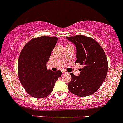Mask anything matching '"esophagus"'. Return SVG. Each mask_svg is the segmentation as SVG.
I'll use <instances>...</instances> for the list:
<instances>
[{"instance_id": "obj_1", "label": "esophagus", "mask_w": 123, "mask_h": 123, "mask_svg": "<svg viewBox=\"0 0 123 123\" xmlns=\"http://www.w3.org/2000/svg\"><path fill=\"white\" fill-rule=\"evenodd\" d=\"M62 73H65H65H67V72L66 71H65V70H62Z\"/></svg>"}]
</instances>
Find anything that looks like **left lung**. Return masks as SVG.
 <instances>
[{
  "label": "left lung",
  "instance_id": "1",
  "mask_svg": "<svg viewBox=\"0 0 123 123\" xmlns=\"http://www.w3.org/2000/svg\"><path fill=\"white\" fill-rule=\"evenodd\" d=\"M68 40L76 47L75 63L83 65L80 74L75 76L70 73L71 81L68 84L72 93L81 97L96 92L106 78L108 61L104 50L92 38L83 35L67 37Z\"/></svg>",
  "mask_w": 123,
  "mask_h": 123
}]
</instances>
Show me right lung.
<instances>
[{
	"instance_id": "add662e5",
	"label": "right lung",
	"mask_w": 123,
	"mask_h": 123,
	"mask_svg": "<svg viewBox=\"0 0 123 123\" xmlns=\"http://www.w3.org/2000/svg\"><path fill=\"white\" fill-rule=\"evenodd\" d=\"M58 41L57 37L42 36L28 42L19 55V81L30 96L43 98L50 95L62 72L47 69L46 64Z\"/></svg>"
}]
</instances>
